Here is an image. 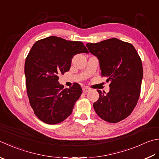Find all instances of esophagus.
<instances>
[{
    "label": "esophagus",
    "mask_w": 159,
    "mask_h": 159,
    "mask_svg": "<svg viewBox=\"0 0 159 159\" xmlns=\"http://www.w3.org/2000/svg\"><path fill=\"white\" fill-rule=\"evenodd\" d=\"M82 91H83L84 93H87L90 91V89L88 88V87H86V86H85V87L82 88Z\"/></svg>",
    "instance_id": "1"
}]
</instances>
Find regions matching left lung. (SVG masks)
<instances>
[{
  "instance_id": "8db88e82",
  "label": "left lung",
  "mask_w": 159,
  "mask_h": 159,
  "mask_svg": "<svg viewBox=\"0 0 159 159\" xmlns=\"http://www.w3.org/2000/svg\"><path fill=\"white\" fill-rule=\"evenodd\" d=\"M86 46L98 58L102 77L110 82L107 93L98 90L95 112L107 122L121 121L131 114L139 100L143 75L141 59L133 45L116 38Z\"/></svg>"
}]
</instances>
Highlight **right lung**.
<instances>
[{"instance_id": "add662e5", "label": "right lung", "mask_w": 159, "mask_h": 159, "mask_svg": "<svg viewBox=\"0 0 159 159\" xmlns=\"http://www.w3.org/2000/svg\"><path fill=\"white\" fill-rule=\"evenodd\" d=\"M83 52L89 53L83 43L55 36L33 45L25 63L26 88L30 106L41 121L57 124L72 113L82 88L75 83L64 89L59 75L69 70L73 57Z\"/></svg>"}]
</instances>
